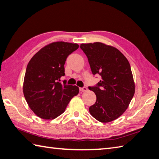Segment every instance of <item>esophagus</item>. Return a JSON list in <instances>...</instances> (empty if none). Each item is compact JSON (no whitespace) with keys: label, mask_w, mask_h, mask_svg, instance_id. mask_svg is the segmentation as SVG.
Wrapping results in <instances>:
<instances>
[{"label":"esophagus","mask_w":159,"mask_h":159,"mask_svg":"<svg viewBox=\"0 0 159 159\" xmlns=\"http://www.w3.org/2000/svg\"><path fill=\"white\" fill-rule=\"evenodd\" d=\"M79 90H80V92H85V91H87V90H88V88H86V87L80 88H79Z\"/></svg>","instance_id":"esophagus-1"}]
</instances>
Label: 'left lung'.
Here are the masks:
<instances>
[{"instance_id": "1", "label": "left lung", "mask_w": 159, "mask_h": 159, "mask_svg": "<svg viewBox=\"0 0 159 159\" xmlns=\"http://www.w3.org/2000/svg\"><path fill=\"white\" fill-rule=\"evenodd\" d=\"M92 74L102 80L89 87L97 96L89 113L101 122H110L120 117L129 107L135 93V83L126 57L112 46L102 42L81 44Z\"/></svg>"}]
</instances>
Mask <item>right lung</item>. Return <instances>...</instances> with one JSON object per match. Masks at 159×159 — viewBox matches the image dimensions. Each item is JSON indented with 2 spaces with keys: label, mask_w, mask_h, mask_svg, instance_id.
I'll return each instance as SVG.
<instances>
[{
  "label": "right lung",
  "mask_w": 159,
  "mask_h": 159,
  "mask_svg": "<svg viewBox=\"0 0 159 159\" xmlns=\"http://www.w3.org/2000/svg\"><path fill=\"white\" fill-rule=\"evenodd\" d=\"M77 44L56 42L45 46L34 55L27 65L23 92L30 108L44 120H53L65 112L70 100L79 92L76 85L63 84L65 63L76 51Z\"/></svg>",
  "instance_id": "1"
}]
</instances>
